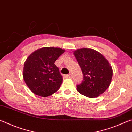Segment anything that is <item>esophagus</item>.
Returning <instances> with one entry per match:
<instances>
[{
    "mask_svg": "<svg viewBox=\"0 0 132 132\" xmlns=\"http://www.w3.org/2000/svg\"><path fill=\"white\" fill-rule=\"evenodd\" d=\"M64 77L65 78H72V75L70 73L69 75H64Z\"/></svg>",
    "mask_w": 132,
    "mask_h": 132,
    "instance_id": "esophagus-1",
    "label": "esophagus"
}]
</instances>
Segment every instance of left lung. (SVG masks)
<instances>
[{
	"mask_svg": "<svg viewBox=\"0 0 132 132\" xmlns=\"http://www.w3.org/2000/svg\"><path fill=\"white\" fill-rule=\"evenodd\" d=\"M73 53L83 74L82 82L77 86V91L88 98L98 97L111 84V65L101 53L93 49H77Z\"/></svg>",
	"mask_w": 132,
	"mask_h": 132,
	"instance_id": "8db88e82",
	"label": "left lung"
}]
</instances>
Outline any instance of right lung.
I'll return each instance as SVG.
<instances>
[{
    "label": "right lung",
    "instance_id": "add662e5",
    "mask_svg": "<svg viewBox=\"0 0 132 132\" xmlns=\"http://www.w3.org/2000/svg\"><path fill=\"white\" fill-rule=\"evenodd\" d=\"M65 50L43 47L28 56L24 64L23 79L29 89L40 97H46L59 90L63 81L54 63Z\"/></svg>",
    "mask_w": 132,
    "mask_h": 132
}]
</instances>
